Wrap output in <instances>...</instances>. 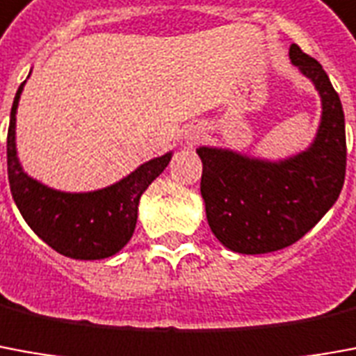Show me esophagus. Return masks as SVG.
I'll return each instance as SVG.
<instances>
[{
  "mask_svg": "<svg viewBox=\"0 0 356 356\" xmlns=\"http://www.w3.org/2000/svg\"><path fill=\"white\" fill-rule=\"evenodd\" d=\"M200 137H202V134L193 129L190 134H186V141H188V145H195V143L200 141Z\"/></svg>",
  "mask_w": 356,
  "mask_h": 356,
  "instance_id": "1",
  "label": "esophagus"
}]
</instances>
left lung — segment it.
Segmentation results:
<instances>
[{
  "label": "left lung",
  "instance_id": "left-lung-1",
  "mask_svg": "<svg viewBox=\"0 0 356 356\" xmlns=\"http://www.w3.org/2000/svg\"><path fill=\"white\" fill-rule=\"evenodd\" d=\"M291 61L322 97L312 147L281 163L200 147L202 195L213 234L238 254H267L300 240L337 202L345 182L347 141L339 95L320 61L296 44Z\"/></svg>",
  "mask_w": 356,
  "mask_h": 356
}]
</instances>
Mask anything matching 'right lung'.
<instances>
[{
    "label": "right lung",
    "instance_id": "obj_1",
    "mask_svg": "<svg viewBox=\"0 0 356 356\" xmlns=\"http://www.w3.org/2000/svg\"><path fill=\"white\" fill-rule=\"evenodd\" d=\"M23 85L15 95L7 131V176L17 207L26 225L61 256L104 259L126 246L137 222L141 193L170 163L172 153L141 164L114 186L89 193L46 188L23 172L15 149V114Z\"/></svg>",
    "mask_w": 356,
    "mask_h": 356
}]
</instances>
